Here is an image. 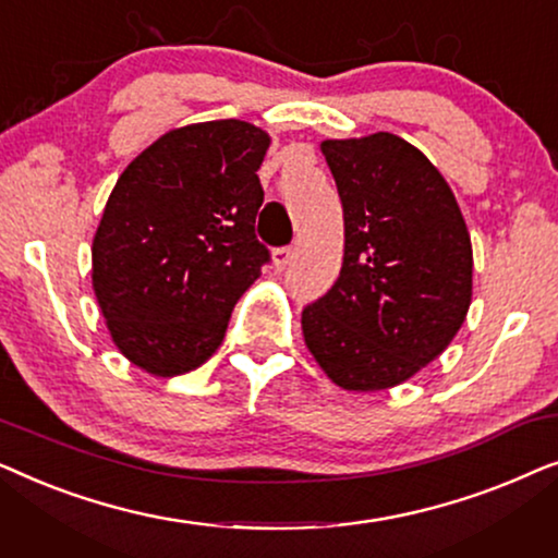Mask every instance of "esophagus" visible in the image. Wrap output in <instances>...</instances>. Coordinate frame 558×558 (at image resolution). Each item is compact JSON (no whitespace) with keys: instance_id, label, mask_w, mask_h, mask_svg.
I'll list each match as a JSON object with an SVG mask.
<instances>
[{"instance_id":"1","label":"esophagus","mask_w":558,"mask_h":558,"mask_svg":"<svg viewBox=\"0 0 558 558\" xmlns=\"http://www.w3.org/2000/svg\"><path fill=\"white\" fill-rule=\"evenodd\" d=\"M292 258H294V248L292 246H281V248H277L271 254V266L277 271H284L289 264H292Z\"/></svg>"}]
</instances>
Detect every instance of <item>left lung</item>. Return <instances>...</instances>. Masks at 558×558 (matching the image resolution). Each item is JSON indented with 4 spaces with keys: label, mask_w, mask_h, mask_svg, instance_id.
I'll return each mask as SVG.
<instances>
[{
    "label": "left lung",
    "mask_w": 558,
    "mask_h": 558,
    "mask_svg": "<svg viewBox=\"0 0 558 558\" xmlns=\"http://www.w3.org/2000/svg\"><path fill=\"white\" fill-rule=\"evenodd\" d=\"M342 201L345 256L302 312L312 357L345 391L409 380L454 340L472 302V243L441 172L401 136L319 144Z\"/></svg>",
    "instance_id": "8db88e82"
}]
</instances>
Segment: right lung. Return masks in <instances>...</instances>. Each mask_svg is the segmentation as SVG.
Masks as SVG:
<instances>
[{
	"instance_id": "right-lung-1",
	"label": "right lung",
	"mask_w": 558,
	"mask_h": 558,
	"mask_svg": "<svg viewBox=\"0 0 558 558\" xmlns=\"http://www.w3.org/2000/svg\"><path fill=\"white\" fill-rule=\"evenodd\" d=\"M271 136L220 119L172 129L134 157L94 235V292L113 345L159 378L201 368L269 248L254 223Z\"/></svg>"
}]
</instances>
